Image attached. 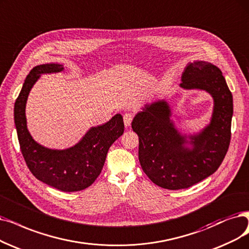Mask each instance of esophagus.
Here are the masks:
<instances>
[{"label":"esophagus","instance_id":"1","mask_svg":"<svg viewBox=\"0 0 249 249\" xmlns=\"http://www.w3.org/2000/svg\"><path fill=\"white\" fill-rule=\"evenodd\" d=\"M133 117H134V114L133 113H125L124 115V125L127 127L130 126L131 124H132V121H133Z\"/></svg>","mask_w":249,"mask_h":249}]
</instances>
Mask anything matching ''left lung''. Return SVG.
I'll return each mask as SVG.
<instances>
[{"label":"left lung","instance_id":"1","mask_svg":"<svg viewBox=\"0 0 249 249\" xmlns=\"http://www.w3.org/2000/svg\"><path fill=\"white\" fill-rule=\"evenodd\" d=\"M181 87L205 90L214 100L211 124L190 137L192 149L184 146L186 138L174 127L165 101L146 105L132 123L139 136V161L144 173L155 185L170 190L189 188L213 175L231 141L233 96L220 68L205 61L189 63Z\"/></svg>","mask_w":249,"mask_h":249}]
</instances>
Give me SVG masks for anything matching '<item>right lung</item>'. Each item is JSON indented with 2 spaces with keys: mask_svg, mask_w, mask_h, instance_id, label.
Listing matches in <instances>:
<instances>
[{
  "mask_svg": "<svg viewBox=\"0 0 249 249\" xmlns=\"http://www.w3.org/2000/svg\"><path fill=\"white\" fill-rule=\"evenodd\" d=\"M62 65L43 64L26 76L14 105V121L22 156L32 174L41 182L63 192L81 191L100 175L109 148L124 134L121 114L108 123L92 127L82 141L66 150H51L36 143L26 127L25 103L32 87L42 73L59 72Z\"/></svg>",
  "mask_w": 249,
  "mask_h": 249,
  "instance_id": "obj_1",
  "label": "right lung"
}]
</instances>
